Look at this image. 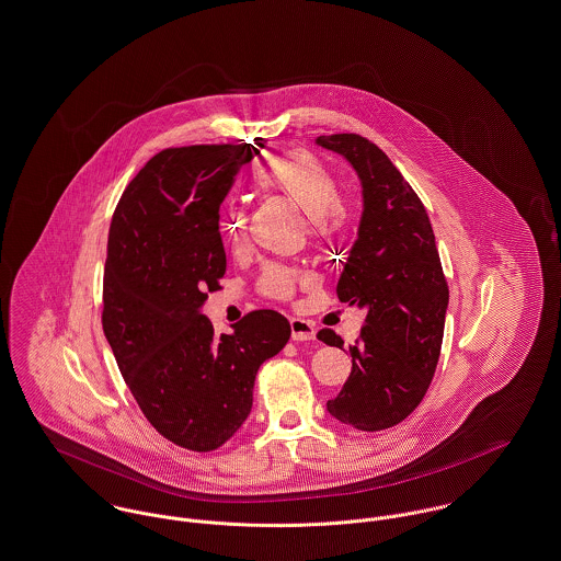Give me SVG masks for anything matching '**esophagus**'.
<instances>
[{"mask_svg":"<svg viewBox=\"0 0 561 561\" xmlns=\"http://www.w3.org/2000/svg\"><path fill=\"white\" fill-rule=\"evenodd\" d=\"M290 333H293L295 342L316 340V327L306 318H290Z\"/></svg>","mask_w":561,"mask_h":561,"instance_id":"esophagus-1","label":"esophagus"}]
</instances>
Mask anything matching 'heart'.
I'll list each match as a JSON object with an SVG mask.
<instances>
[{
  "label": "heart",
  "instance_id": "b5f03b06",
  "mask_svg": "<svg viewBox=\"0 0 561 561\" xmlns=\"http://www.w3.org/2000/svg\"><path fill=\"white\" fill-rule=\"evenodd\" d=\"M257 185L290 199L297 208H301L311 221V230L316 237H327L340 226V195L333 179L324 170V165L306 150H290L266 161L255 176ZM219 232L226 248L232 253H243L250 248L248 232V210L239 204L226 208L219 221ZM306 284V275L297 268L284 264H268L260 275V293L268 299L288 301L297 293L299 286Z\"/></svg>",
  "mask_w": 561,
  "mask_h": 561
}]
</instances>
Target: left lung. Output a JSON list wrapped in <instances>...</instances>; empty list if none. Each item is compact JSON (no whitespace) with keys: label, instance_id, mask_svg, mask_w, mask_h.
<instances>
[{"label":"left lung","instance_id":"1","mask_svg":"<svg viewBox=\"0 0 561 561\" xmlns=\"http://www.w3.org/2000/svg\"><path fill=\"white\" fill-rule=\"evenodd\" d=\"M318 146L342 154L362 181L364 213L337 282V299L366 311L351 346L353 370L327 411L364 433L391 428L424 400L440 355L447 282L435 232L417 193L370 139L355 133L320 135ZM329 346H344L331 329Z\"/></svg>","mask_w":561,"mask_h":561}]
</instances>
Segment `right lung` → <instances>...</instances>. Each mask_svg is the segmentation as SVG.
Segmentation results:
<instances>
[{
	"mask_svg": "<svg viewBox=\"0 0 561 561\" xmlns=\"http://www.w3.org/2000/svg\"><path fill=\"white\" fill-rule=\"evenodd\" d=\"M260 148L257 139L161 150L110 226L105 337L146 420L191 451H213L243 426L257 368L290 340L277 311H250L221 335L202 313L226 273L219 206Z\"/></svg>",
	"mask_w": 561,
	"mask_h": 561,
	"instance_id": "right-lung-1",
	"label": "right lung"
}]
</instances>
